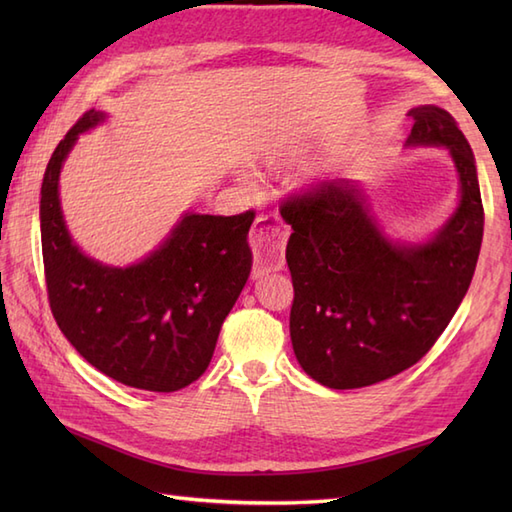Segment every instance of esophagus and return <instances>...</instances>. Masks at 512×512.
<instances>
[{
    "label": "esophagus",
    "mask_w": 512,
    "mask_h": 512,
    "mask_svg": "<svg viewBox=\"0 0 512 512\" xmlns=\"http://www.w3.org/2000/svg\"><path fill=\"white\" fill-rule=\"evenodd\" d=\"M288 239V228L281 224L277 215H259L250 228V246L255 250L253 279L281 270L286 264L284 244Z\"/></svg>",
    "instance_id": "1"
}]
</instances>
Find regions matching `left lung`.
Segmentation results:
<instances>
[{"label": "left lung", "mask_w": 512, "mask_h": 512, "mask_svg": "<svg viewBox=\"0 0 512 512\" xmlns=\"http://www.w3.org/2000/svg\"><path fill=\"white\" fill-rule=\"evenodd\" d=\"M409 116L405 145L449 149L460 180L458 206L431 237L391 239L356 180L321 182L281 209L292 226V350L330 389L367 387L416 365L460 308L480 257L484 209L469 140L438 105Z\"/></svg>", "instance_id": "left-lung-1"}]
</instances>
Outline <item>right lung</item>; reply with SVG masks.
I'll use <instances>...</instances> for the list:
<instances>
[{"instance_id": "add662e5", "label": "right lung", "mask_w": 512, "mask_h": 512, "mask_svg": "<svg viewBox=\"0 0 512 512\" xmlns=\"http://www.w3.org/2000/svg\"><path fill=\"white\" fill-rule=\"evenodd\" d=\"M107 118L85 112L54 149L41 184V250L48 299L65 339L118 383L178 391L211 363L222 323L253 266V211H187L147 257L107 266L76 246L59 198L63 162L81 134Z\"/></svg>"}]
</instances>
